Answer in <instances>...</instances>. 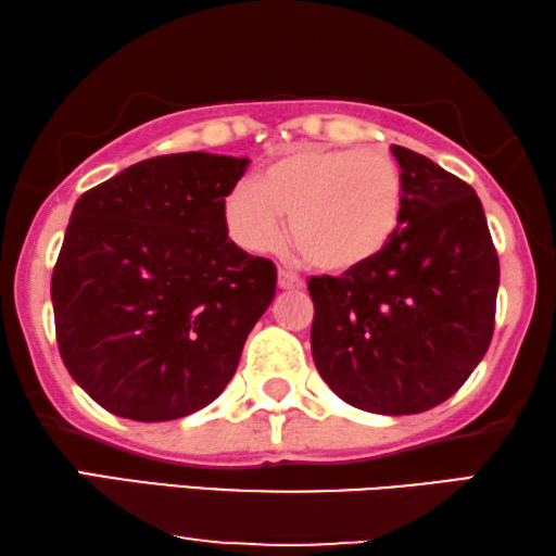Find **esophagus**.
<instances>
[{
	"label": "esophagus",
	"mask_w": 556,
	"mask_h": 556,
	"mask_svg": "<svg viewBox=\"0 0 556 556\" xmlns=\"http://www.w3.org/2000/svg\"><path fill=\"white\" fill-rule=\"evenodd\" d=\"M303 286L306 283H303V278L295 276V273L278 270V288H283V291H299Z\"/></svg>",
	"instance_id": "obj_1"
}]
</instances>
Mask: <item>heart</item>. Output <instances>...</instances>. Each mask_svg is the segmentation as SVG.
<instances>
[{
  "instance_id": "obj_1",
  "label": "heart",
  "mask_w": 556,
  "mask_h": 556,
  "mask_svg": "<svg viewBox=\"0 0 556 556\" xmlns=\"http://www.w3.org/2000/svg\"><path fill=\"white\" fill-rule=\"evenodd\" d=\"M405 202V174L382 151L295 143L232 187L225 223L240 248L270 253L291 217V238L316 268L352 273L390 248Z\"/></svg>"
}]
</instances>
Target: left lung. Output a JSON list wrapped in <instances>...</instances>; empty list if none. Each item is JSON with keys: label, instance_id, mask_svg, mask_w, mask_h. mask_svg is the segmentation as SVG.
Listing matches in <instances>:
<instances>
[{"label": "left lung", "instance_id": "left-lung-1", "mask_svg": "<svg viewBox=\"0 0 556 556\" xmlns=\"http://www.w3.org/2000/svg\"><path fill=\"white\" fill-rule=\"evenodd\" d=\"M405 174L400 232L377 261L308 280L311 354L352 407L417 415L463 387L493 337L498 255L476 189L392 147Z\"/></svg>", "mask_w": 556, "mask_h": 556}]
</instances>
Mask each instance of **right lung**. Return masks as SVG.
Returning <instances> with one entry per match:
<instances>
[{"mask_svg":"<svg viewBox=\"0 0 556 556\" xmlns=\"http://www.w3.org/2000/svg\"><path fill=\"white\" fill-rule=\"evenodd\" d=\"M250 159L207 151L128 166L75 202L55 270L60 356L98 405L177 420L219 397L276 295V265L227 238Z\"/></svg>","mask_w":556,"mask_h":556,"instance_id":"obj_1","label":"right lung"}]
</instances>
